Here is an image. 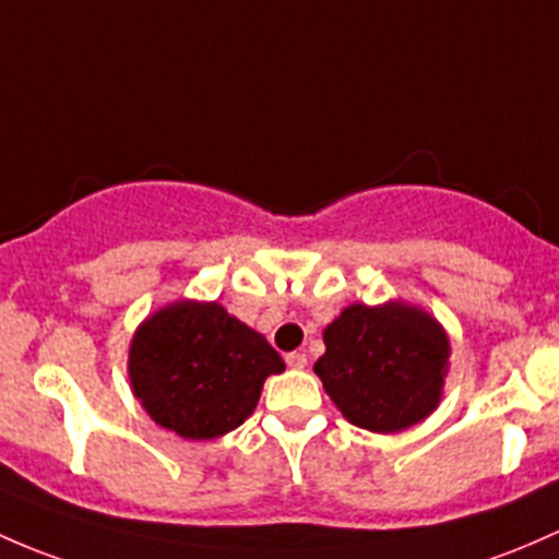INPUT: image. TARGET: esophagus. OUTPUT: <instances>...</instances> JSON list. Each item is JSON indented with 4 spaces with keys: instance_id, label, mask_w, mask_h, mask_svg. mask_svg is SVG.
<instances>
[{
    "instance_id": "esophagus-1",
    "label": "esophagus",
    "mask_w": 559,
    "mask_h": 559,
    "mask_svg": "<svg viewBox=\"0 0 559 559\" xmlns=\"http://www.w3.org/2000/svg\"><path fill=\"white\" fill-rule=\"evenodd\" d=\"M285 364L290 366V368H307V355H304V353H290L285 358Z\"/></svg>"
}]
</instances>
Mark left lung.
I'll use <instances>...</instances> for the list:
<instances>
[{"label": "left lung", "instance_id": "left-lung-1", "mask_svg": "<svg viewBox=\"0 0 559 559\" xmlns=\"http://www.w3.org/2000/svg\"><path fill=\"white\" fill-rule=\"evenodd\" d=\"M314 373L338 412L371 433H401L436 412L450 371L444 325L406 301L349 304L322 331Z\"/></svg>", "mask_w": 559, "mask_h": 559}]
</instances>
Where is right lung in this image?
Masks as SVG:
<instances>
[{
    "instance_id": "obj_1",
    "label": "right lung",
    "mask_w": 559,
    "mask_h": 559,
    "mask_svg": "<svg viewBox=\"0 0 559 559\" xmlns=\"http://www.w3.org/2000/svg\"><path fill=\"white\" fill-rule=\"evenodd\" d=\"M285 360L266 336L217 301L180 298L136 325L129 344L131 393L180 439L231 433L252 412L266 377Z\"/></svg>"
}]
</instances>
